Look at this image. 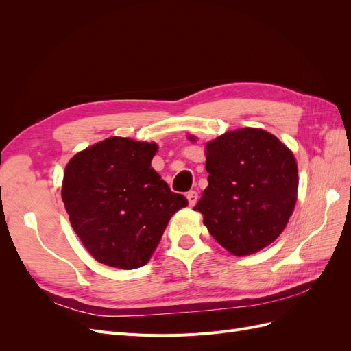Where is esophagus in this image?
<instances>
[{"label":"esophagus","mask_w":351,"mask_h":351,"mask_svg":"<svg viewBox=\"0 0 351 351\" xmlns=\"http://www.w3.org/2000/svg\"><path fill=\"white\" fill-rule=\"evenodd\" d=\"M186 196H187V200H189V205L190 206H195L196 202H197V192L192 190V192H189Z\"/></svg>","instance_id":"34e87169"}]
</instances>
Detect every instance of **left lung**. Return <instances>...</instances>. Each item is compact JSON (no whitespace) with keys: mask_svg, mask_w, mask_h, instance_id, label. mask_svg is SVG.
<instances>
[{"mask_svg":"<svg viewBox=\"0 0 351 351\" xmlns=\"http://www.w3.org/2000/svg\"><path fill=\"white\" fill-rule=\"evenodd\" d=\"M205 147L208 187L195 210L236 256L267 247L285 228L297 200L293 152L274 134L250 127L227 132Z\"/></svg>","mask_w":351,"mask_h":351,"instance_id":"8db88e82","label":"left lung"}]
</instances>
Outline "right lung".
<instances>
[{"label":"right lung","instance_id":"obj_1","mask_svg":"<svg viewBox=\"0 0 351 351\" xmlns=\"http://www.w3.org/2000/svg\"><path fill=\"white\" fill-rule=\"evenodd\" d=\"M156 151V143L115 136L76 154L66 167L61 196L70 224L104 265L143 267L169 218L187 206L151 167Z\"/></svg>","mask_w":351,"mask_h":351}]
</instances>
